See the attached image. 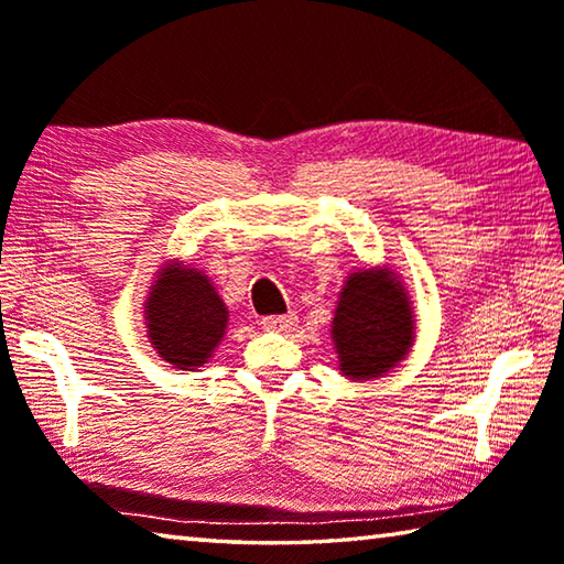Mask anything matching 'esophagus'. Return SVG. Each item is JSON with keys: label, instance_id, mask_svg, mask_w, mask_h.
<instances>
[{"label": "esophagus", "instance_id": "1", "mask_svg": "<svg viewBox=\"0 0 564 564\" xmlns=\"http://www.w3.org/2000/svg\"><path fill=\"white\" fill-rule=\"evenodd\" d=\"M295 323H299V318H295V313H289V316H265L261 321V326L265 330H275V333H289L295 328Z\"/></svg>", "mask_w": 564, "mask_h": 564}]
</instances>
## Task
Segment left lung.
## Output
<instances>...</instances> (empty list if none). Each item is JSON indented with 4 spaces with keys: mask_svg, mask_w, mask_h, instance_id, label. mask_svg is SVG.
<instances>
[{
    "mask_svg": "<svg viewBox=\"0 0 564 564\" xmlns=\"http://www.w3.org/2000/svg\"><path fill=\"white\" fill-rule=\"evenodd\" d=\"M338 370L350 380L386 376L415 340L408 291L390 269H362L343 285L330 323Z\"/></svg>",
    "mask_w": 564,
    "mask_h": 564,
    "instance_id": "obj_1",
    "label": "left lung"
}]
</instances>
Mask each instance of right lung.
<instances>
[{
  "label": "right lung",
  "mask_w": 564,
  "mask_h": 564,
  "mask_svg": "<svg viewBox=\"0 0 564 564\" xmlns=\"http://www.w3.org/2000/svg\"><path fill=\"white\" fill-rule=\"evenodd\" d=\"M151 346L178 370L202 368L228 326V308L204 271L169 263L144 303Z\"/></svg>",
  "instance_id": "right-lung-1"
}]
</instances>
